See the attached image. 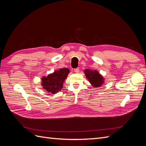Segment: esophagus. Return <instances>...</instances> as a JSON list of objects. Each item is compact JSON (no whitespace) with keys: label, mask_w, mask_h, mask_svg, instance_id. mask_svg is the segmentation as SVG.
<instances>
[{"label":"esophagus","mask_w":146,"mask_h":146,"mask_svg":"<svg viewBox=\"0 0 146 146\" xmlns=\"http://www.w3.org/2000/svg\"><path fill=\"white\" fill-rule=\"evenodd\" d=\"M74 72L76 73H78L79 72V68H76L74 69Z\"/></svg>","instance_id":"34e87169"}]
</instances>
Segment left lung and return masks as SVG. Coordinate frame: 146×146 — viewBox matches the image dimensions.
<instances>
[{"label": "left lung", "instance_id": "1", "mask_svg": "<svg viewBox=\"0 0 146 146\" xmlns=\"http://www.w3.org/2000/svg\"><path fill=\"white\" fill-rule=\"evenodd\" d=\"M86 77L93 87L98 88L101 86L104 83V78L97 70L86 69L84 70Z\"/></svg>", "mask_w": 146, "mask_h": 146}]
</instances>
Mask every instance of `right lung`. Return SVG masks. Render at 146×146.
Listing matches in <instances>:
<instances>
[{
	"label": "right lung",
	"instance_id": "right-lung-1",
	"mask_svg": "<svg viewBox=\"0 0 146 146\" xmlns=\"http://www.w3.org/2000/svg\"><path fill=\"white\" fill-rule=\"evenodd\" d=\"M68 68H61L54 72L42 77L41 85L48 92L53 94L57 93L63 87V83L69 73Z\"/></svg>",
	"mask_w": 146,
	"mask_h": 146
}]
</instances>
